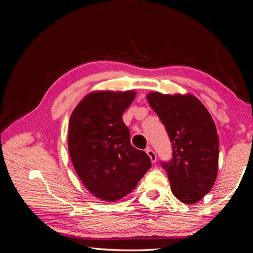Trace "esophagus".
Returning a JSON list of instances; mask_svg holds the SVG:
<instances>
[{
	"mask_svg": "<svg viewBox=\"0 0 253 253\" xmlns=\"http://www.w3.org/2000/svg\"><path fill=\"white\" fill-rule=\"evenodd\" d=\"M146 154L148 155V157L151 158L152 163H155L156 162V154H155V152H154L151 147H147L146 148Z\"/></svg>",
	"mask_w": 253,
	"mask_h": 253,
	"instance_id": "1",
	"label": "esophagus"
}]
</instances>
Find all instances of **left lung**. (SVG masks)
Instances as JSON below:
<instances>
[{
	"label": "left lung",
	"mask_w": 253,
	"mask_h": 253,
	"mask_svg": "<svg viewBox=\"0 0 253 253\" xmlns=\"http://www.w3.org/2000/svg\"><path fill=\"white\" fill-rule=\"evenodd\" d=\"M147 100L172 143V158L161 163L170 190L183 203L199 202L211 191L217 174L219 136L211 115L192 95L151 92Z\"/></svg>",
	"instance_id": "obj_1"
}]
</instances>
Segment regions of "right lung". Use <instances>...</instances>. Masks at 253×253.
Returning a JSON list of instances; mask_svg holds the SVG:
<instances>
[{
	"label": "right lung",
	"mask_w": 253,
	"mask_h": 253,
	"mask_svg": "<svg viewBox=\"0 0 253 253\" xmlns=\"http://www.w3.org/2000/svg\"><path fill=\"white\" fill-rule=\"evenodd\" d=\"M136 92L96 91L85 96L69 122L68 147L81 182L96 198L115 202L134 190L151 158L130 144L123 114Z\"/></svg>",
	"instance_id": "add662e5"
}]
</instances>
